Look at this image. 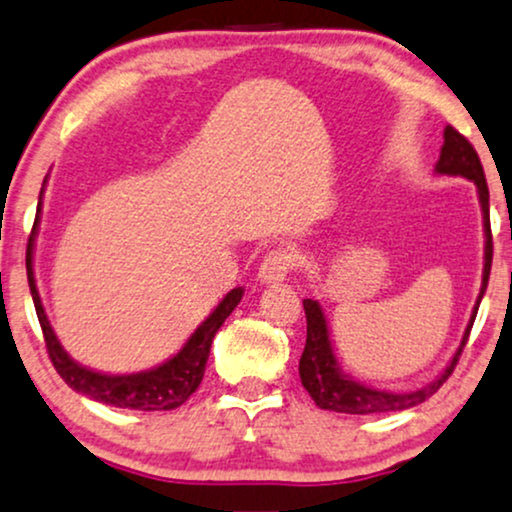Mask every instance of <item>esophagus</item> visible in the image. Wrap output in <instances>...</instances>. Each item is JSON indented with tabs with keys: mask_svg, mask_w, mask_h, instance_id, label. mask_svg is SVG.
Masks as SVG:
<instances>
[{
	"mask_svg": "<svg viewBox=\"0 0 512 512\" xmlns=\"http://www.w3.org/2000/svg\"><path fill=\"white\" fill-rule=\"evenodd\" d=\"M296 254L287 246H277V249L268 251L266 258H263L261 268H258V280L263 285H273V282H282L285 277L296 268Z\"/></svg>",
	"mask_w": 512,
	"mask_h": 512,
	"instance_id": "34e87169",
	"label": "esophagus"
}]
</instances>
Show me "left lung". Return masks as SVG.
Here are the masks:
<instances>
[{
  "mask_svg": "<svg viewBox=\"0 0 512 512\" xmlns=\"http://www.w3.org/2000/svg\"><path fill=\"white\" fill-rule=\"evenodd\" d=\"M439 175H460V178L472 180L477 187L479 204H482V223H484V270H482V287H479V296L472 308L470 323L465 327L463 342H460L458 351L446 365L444 372L437 375L427 387L415 391H403V394H394V391L372 389L365 384L351 380L344 375L342 365H339L337 356H334L330 330H327V320L323 313V306L313 299H304L306 311V346L301 353L299 361V375L304 389L311 394L315 406L334 410V413H349V415H372V413H394V410H406L418 406V403L427 401L437 391L441 384L451 377L453 368H456L463 346L468 344L472 323L482 301L484 292H487L489 270H491V256H494V244H491V223H489V187L487 178H484L482 161H479L477 151L472 144L465 140L463 135L451 125L444 130V147H441L439 161L434 166Z\"/></svg>",
  "mask_w": 512,
  "mask_h": 512,
  "instance_id": "obj_1",
  "label": "left lung"
}]
</instances>
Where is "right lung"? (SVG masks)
<instances>
[{
    "label": "right lung",
    "mask_w": 512,
    "mask_h": 512,
    "mask_svg": "<svg viewBox=\"0 0 512 512\" xmlns=\"http://www.w3.org/2000/svg\"><path fill=\"white\" fill-rule=\"evenodd\" d=\"M40 208H42V192L40 204H37V218L28 239V251H25V268H28V285L30 294H33L37 320H40L44 342H47L49 358H52L56 372L68 387L80 391V394L90 396V399L106 403L113 408H128V410H173L185 403L194 391L199 389L201 377H204L208 353H211V344L220 325L225 318L235 311L239 301H242L244 289L235 287L220 304L213 308L211 315L194 330L192 337L187 339L185 346L168 358L166 363L156 365L151 370L132 372V375H106V372H97L85 368V365L75 363L63 349L59 339L49 325L47 313H44L40 292L35 285V270H33V249H35V235L37 223H40Z\"/></svg>",
    "instance_id": "right-lung-1"
}]
</instances>
